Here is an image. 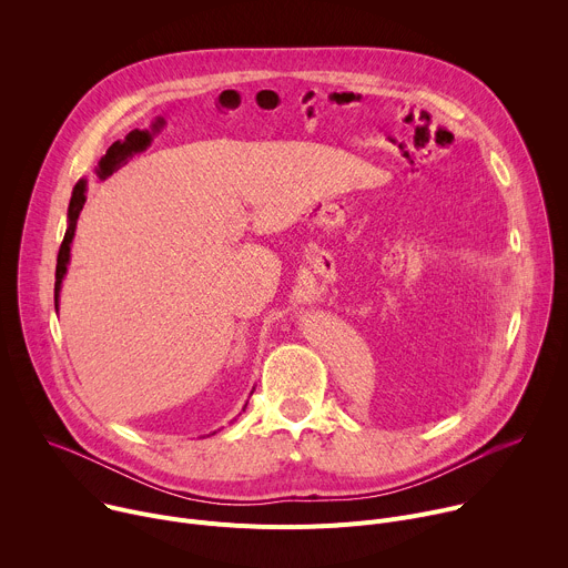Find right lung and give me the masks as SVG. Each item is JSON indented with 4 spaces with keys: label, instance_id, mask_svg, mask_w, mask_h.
I'll use <instances>...</instances> for the list:
<instances>
[{
    "label": "right lung",
    "instance_id": "obj_1",
    "mask_svg": "<svg viewBox=\"0 0 568 568\" xmlns=\"http://www.w3.org/2000/svg\"><path fill=\"white\" fill-rule=\"evenodd\" d=\"M85 200H88V180H80V182L73 186V193H71V202H69V211H67V231H64V240H62V245H60V252H58V265H55V305H58L60 285H62V278H64L67 265H69V250H71V240H73V233H75V222H78L80 211H83Z\"/></svg>",
    "mask_w": 568,
    "mask_h": 568
}]
</instances>
